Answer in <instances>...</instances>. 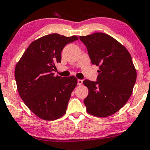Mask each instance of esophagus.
Instances as JSON below:
<instances>
[{"label":"esophagus","instance_id":"1","mask_svg":"<svg viewBox=\"0 0 150 150\" xmlns=\"http://www.w3.org/2000/svg\"><path fill=\"white\" fill-rule=\"evenodd\" d=\"M83 83V80H81V79H79L78 80V85L79 86H81V85H82Z\"/></svg>","mask_w":150,"mask_h":150}]
</instances>
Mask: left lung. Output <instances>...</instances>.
Listing matches in <instances>:
<instances>
[{
	"instance_id": "left-lung-1",
	"label": "left lung",
	"mask_w": 150,
	"mask_h": 150,
	"mask_svg": "<svg viewBox=\"0 0 150 150\" xmlns=\"http://www.w3.org/2000/svg\"><path fill=\"white\" fill-rule=\"evenodd\" d=\"M92 64L99 66L97 81L85 80L88 95L84 99L88 113L108 117L125 106L132 94L136 70L127 49L111 36L95 33L80 36Z\"/></svg>"
}]
</instances>
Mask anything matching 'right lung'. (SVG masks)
Returning a JSON list of instances; mask_svg holds the SVG:
<instances>
[{"mask_svg":"<svg viewBox=\"0 0 150 150\" xmlns=\"http://www.w3.org/2000/svg\"><path fill=\"white\" fill-rule=\"evenodd\" d=\"M53 33L33 41L16 64L14 71L21 99L42 120H55L66 112L71 94L77 86L74 76L63 78L52 73L61 62V52L67 44L78 40Z\"/></svg>","mask_w":150,"mask_h":150,"instance_id":"1","label":"right lung"}]
</instances>
